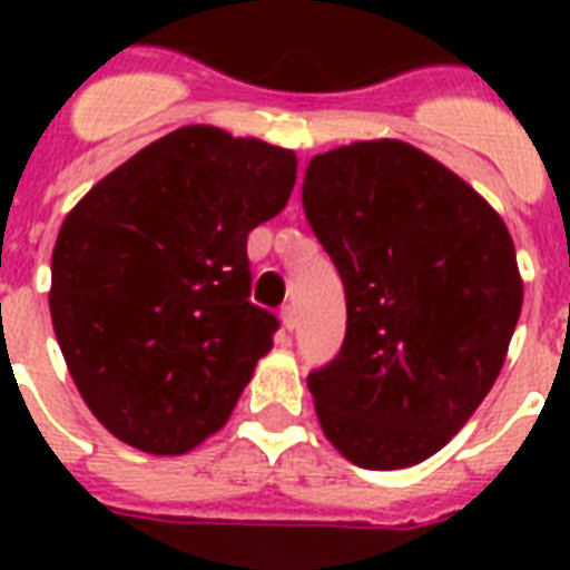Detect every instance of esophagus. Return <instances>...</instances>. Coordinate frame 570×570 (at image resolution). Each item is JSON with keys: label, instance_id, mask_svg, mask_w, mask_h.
Segmentation results:
<instances>
[{"label": "esophagus", "instance_id": "obj_1", "mask_svg": "<svg viewBox=\"0 0 570 570\" xmlns=\"http://www.w3.org/2000/svg\"><path fill=\"white\" fill-rule=\"evenodd\" d=\"M281 322H284L286 331H295V325H298V311H295L293 304H286L284 311H281Z\"/></svg>", "mask_w": 570, "mask_h": 570}]
</instances>
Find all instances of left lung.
<instances>
[{"label": "left lung", "mask_w": 570, "mask_h": 570, "mask_svg": "<svg viewBox=\"0 0 570 570\" xmlns=\"http://www.w3.org/2000/svg\"><path fill=\"white\" fill-rule=\"evenodd\" d=\"M302 204L346 289L343 346L307 375L322 432L357 468L420 464L503 370L523 304L512 236L485 197L393 138L313 156Z\"/></svg>", "instance_id": "8db88e82"}]
</instances>
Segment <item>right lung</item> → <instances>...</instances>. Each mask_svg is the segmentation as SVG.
Wrapping results in <instances>:
<instances>
[{
	"label": "right lung",
	"mask_w": 570,
	"mask_h": 570,
	"mask_svg": "<svg viewBox=\"0 0 570 570\" xmlns=\"http://www.w3.org/2000/svg\"><path fill=\"white\" fill-rule=\"evenodd\" d=\"M295 154L180 127L102 177L61 224L49 313L91 414L183 455L218 432L277 331L248 302V233L295 186Z\"/></svg>",
	"instance_id": "obj_1"
}]
</instances>
